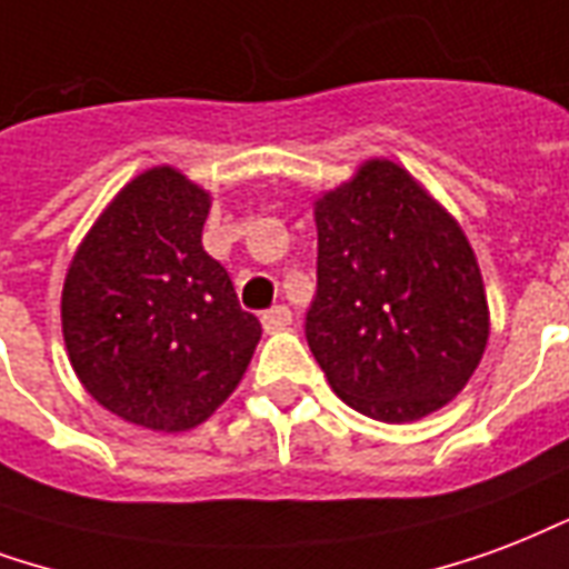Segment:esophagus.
Segmentation results:
<instances>
[{
  "label": "esophagus",
  "mask_w": 569,
  "mask_h": 569,
  "mask_svg": "<svg viewBox=\"0 0 569 569\" xmlns=\"http://www.w3.org/2000/svg\"><path fill=\"white\" fill-rule=\"evenodd\" d=\"M292 322V310L286 305H277L271 307V310H264L262 313V326L264 331H280V328H286Z\"/></svg>",
  "instance_id": "1"
}]
</instances>
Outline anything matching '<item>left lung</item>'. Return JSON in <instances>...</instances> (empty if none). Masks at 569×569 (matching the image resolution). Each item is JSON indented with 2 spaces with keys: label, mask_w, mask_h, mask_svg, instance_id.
Here are the masks:
<instances>
[{
  "label": "left lung",
  "mask_w": 569,
  "mask_h": 569,
  "mask_svg": "<svg viewBox=\"0 0 569 569\" xmlns=\"http://www.w3.org/2000/svg\"><path fill=\"white\" fill-rule=\"evenodd\" d=\"M313 213L305 335L331 389L377 422L440 410L488 343L482 273L461 226L389 159L365 162Z\"/></svg>",
  "instance_id": "8db88e82"
}]
</instances>
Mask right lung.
I'll use <instances>...</instances> for the list:
<instances>
[{
  "mask_svg": "<svg viewBox=\"0 0 569 569\" xmlns=\"http://www.w3.org/2000/svg\"><path fill=\"white\" fill-rule=\"evenodd\" d=\"M210 196L180 171L126 183L74 252L62 286V338L83 389L150 431L208 419L262 338L229 271L201 247Z\"/></svg>",
  "mask_w": 569,
  "mask_h": 569,
  "instance_id": "1",
  "label": "right lung"
}]
</instances>
